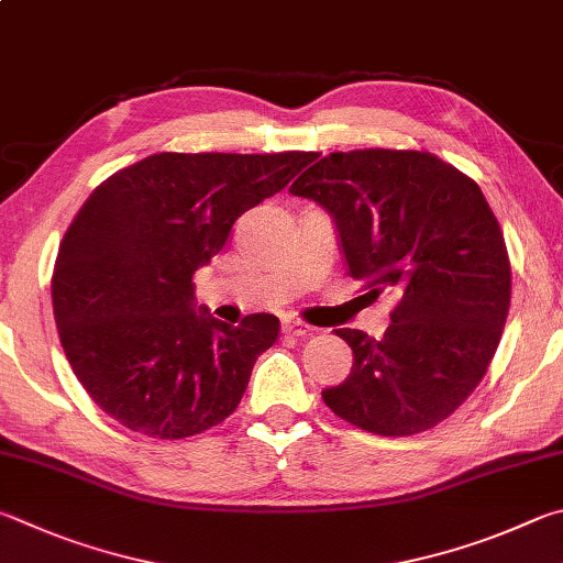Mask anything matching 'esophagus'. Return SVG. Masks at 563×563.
<instances>
[{
  "instance_id": "1",
  "label": "esophagus",
  "mask_w": 563,
  "mask_h": 563,
  "mask_svg": "<svg viewBox=\"0 0 563 563\" xmlns=\"http://www.w3.org/2000/svg\"><path fill=\"white\" fill-rule=\"evenodd\" d=\"M284 331L289 333V336H309V333H313L317 329L313 327H309V323H303V321H299V319H289V321H284Z\"/></svg>"
}]
</instances>
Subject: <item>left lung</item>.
Masks as SVG:
<instances>
[{"label":"left lung","instance_id":"8db88e82","mask_svg":"<svg viewBox=\"0 0 563 563\" xmlns=\"http://www.w3.org/2000/svg\"><path fill=\"white\" fill-rule=\"evenodd\" d=\"M289 192L331 214L353 279L398 297L380 341L336 331L353 366L323 402L376 435L435 428L485 378L509 311L505 236L479 185L430 153L368 147L321 157Z\"/></svg>","mask_w":563,"mask_h":563}]
</instances>
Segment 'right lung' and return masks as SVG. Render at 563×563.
Instances as JSON below:
<instances>
[{"label":"right lung","instance_id":"1","mask_svg":"<svg viewBox=\"0 0 563 563\" xmlns=\"http://www.w3.org/2000/svg\"><path fill=\"white\" fill-rule=\"evenodd\" d=\"M317 153H157L91 192L58 246V339L106 416L147 438L180 440L232 416L279 319L240 327L197 307L192 274L236 217L276 195Z\"/></svg>","mask_w":563,"mask_h":563}]
</instances>
